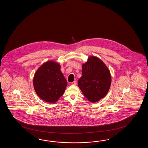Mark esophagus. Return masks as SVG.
I'll use <instances>...</instances> for the list:
<instances>
[{
  "label": "esophagus",
  "mask_w": 148,
  "mask_h": 148,
  "mask_svg": "<svg viewBox=\"0 0 148 148\" xmlns=\"http://www.w3.org/2000/svg\"><path fill=\"white\" fill-rule=\"evenodd\" d=\"M77 81H73V82H71V85H77Z\"/></svg>",
  "instance_id": "obj_1"
}]
</instances>
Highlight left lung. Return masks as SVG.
<instances>
[{
	"instance_id": "obj_1",
	"label": "left lung",
	"mask_w": 148,
	"mask_h": 148,
	"mask_svg": "<svg viewBox=\"0 0 148 148\" xmlns=\"http://www.w3.org/2000/svg\"><path fill=\"white\" fill-rule=\"evenodd\" d=\"M82 73L78 84L84 96L92 103L100 101L110 88L111 75L108 68L101 59L91 56L82 64Z\"/></svg>"
}]
</instances>
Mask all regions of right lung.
Segmentation results:
<instances>
[{"label": "right lung", "instance_id": "1", "mask_svg": "<svg viewBox=\"0 0 148 148\" xmlns=\"http://www.w3.org/2000/svg\"><path fill=\"white\" fill-rule=\"evenodd\" d=\"M36 93L42 99L55 103L62 96L67 85L59 63L49 61L36 71L33 78Z\"/></svg>", "mask_w": 148, "mask_h": 148}]
</instances>
